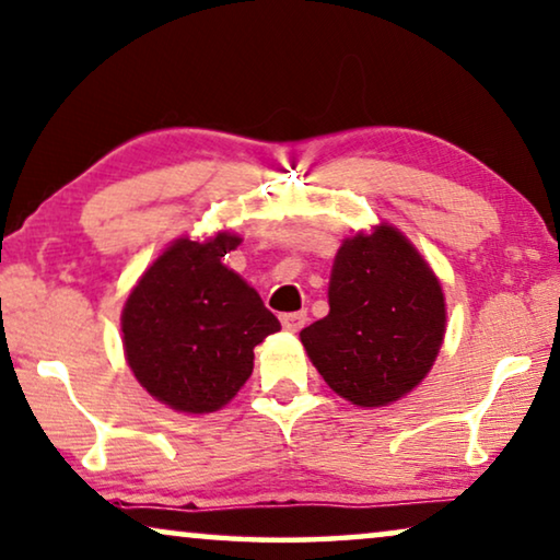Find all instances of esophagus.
I'll list each match as a JSON object with an SVG mask.
<instances>
[{
    "mask_svg": "<svg viewBox=\"0 0 560 560\" xmlns=\"http://www.w3.org/2000/svg\"><path fill=\"white\" fill-rule=\"evenodd\" d=\"M280 323H282V328L290 330V334H298V330L303 328L305 323H307V313H305V311H298V313H282V315H280Z\"/></svg>",
    "mask_w": 560,
    "mask_h": 560,
    "instance_id": "34e87169",
    "label": "esophagus"
}]
</instances>
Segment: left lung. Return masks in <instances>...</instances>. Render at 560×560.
I'll use <instances>...</instances> for the list:
<instances>
[{
  "label": "left lung",
  "mask_w": 560,
  "mask_h": 560,
  "mask_svg": "<svg viewBox=\"0 0 560 560\" xmlns=\"http://www.w3.org/2000/svg\"><path fill=\"white\" fill-rule=\"evenodd\" d=\"M330 313L300 330L326 384L359 407L409 394L440 353L444 295L436 275L394 226L355 234L338 249Z\"/></svg>",
  "instance_id": "left-lung-1"
}]
</instances>
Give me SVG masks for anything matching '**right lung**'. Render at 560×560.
<instances>
[{
    "mask_svg": "<svg viewBox=\"0 0 560 560\" xmlns=\"http://www.w3.org/2000/svg\"><path fill=\"white\" fill-rule=\"evenodd\" d=\"M240 237L179 240L143 272L124 307L128 366L159 401L186 415L224 407L253 374L255 346L280 330L262 298L224 267Z\"/></svg>",
    "mask_w": 560,
    "mask_h": 560,
    "instance_id": "1",
    "label": "right lung"
}]
</instances>
